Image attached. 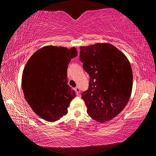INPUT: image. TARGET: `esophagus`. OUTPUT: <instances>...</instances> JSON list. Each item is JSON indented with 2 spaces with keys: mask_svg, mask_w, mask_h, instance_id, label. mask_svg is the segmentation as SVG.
<instances>
[{
  "mask_svg": "<svg viewBox=\"0 0 156 156\" xmlns=\"http://www.w3.org/2000/svg\"><path fill=\"white\" fill-rule=\"evenodd\" d=\"M74 90L76 91V94L78 95V94H80V88H79L78 87H76L74 89Z\"/></svg>",
  "mask_w": 156,
  "mask_h": 156,
  "instance_id": "1",
  "label": "esophagus"
}]
</instances>
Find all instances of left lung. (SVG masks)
Masks as SVG:
<instances>
[{"mask_svg": "<svg viewBox=\"0 0 156 156\" xmlns=\"http://www.w3.org/2000/svg\"><path fill=\"white\" fill-rule=\"evenodd\" d=\"M80 60L89 76V87L82 93L87 112L100 122L112 120L129 102L133 73L125 54L108 43L80 47Z\"/></svg>", "mask_w": 156, "mask_h": 156, "instance_id": "obj_1", "label": "left lung"}]
</instances>
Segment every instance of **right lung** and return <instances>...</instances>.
Masks as SVG:
<instances>
[{
    "instance_id": "obj_1",
    "label": "right lung",
    "mask_w": 156,
    "mask_h": 156,
    "mask_svg": "<svg viewBox=\"0 0 156 156\" xmlns=\"http://www.w3.org/2000/svg\"><path fill=\"white\" fill-rule=\"evenodd\" d=\"M77 56L75 47L46 46L31 56L23 73L22 89L31 109L43 119L55 122L67 113L76 97L67 84V67Z\"/></svg>"
}]
</instances>
